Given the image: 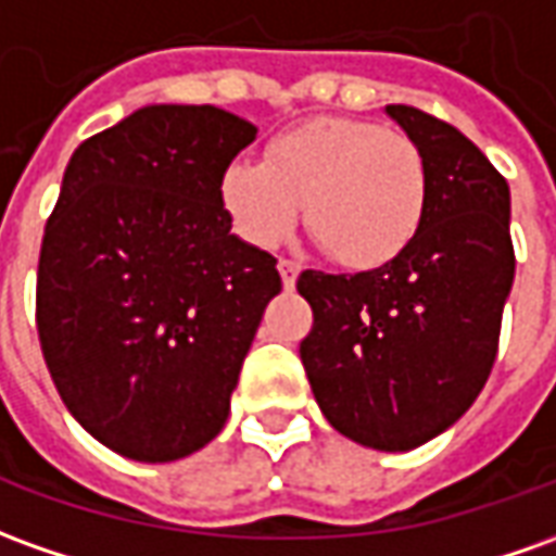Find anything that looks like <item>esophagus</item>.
<instances>
[{
	"instance_id": "1",
	"label": "esophagus",
	"mask_w": 556,
	"mask_h": 556,
	"mask_svg": "<svg viewBox=\"0 0 556 556\" xmlns=\"http://www.w3.org/2000/svg\"><path fill=\"white\" fill-rule=\"evenodd\" d=\"M300 263L296 260H278V271H281V281H285L287 290L296 287V278H300Z\"/></svg>"
}]
</instances>
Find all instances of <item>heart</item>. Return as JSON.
<instances>
[{
    "instance_id": "b5f03b06",
    "label": "heart",
    "mask_w": 556,
    "mask_h": 556,
    "mask_svg": "<svg viewBox=\"0 0 556 556\" xmlns=\"http://www.w3.org/2000/svg\"><path fill=\"white\" fill-rule=\"evenodd\" d=\"M220 199L248 241L271 248L300 220L351 269L384 266L415 241L430 202L415 141L357 117H317L224 168Z\"/></svg>"
}]
</instances>
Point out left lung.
Wrapping results in <instances>:
<instances>
[{
	"instance_id": "obj_1",
	"label": "left lung",
	"mask_w": 556,
	"mask_h": 556,
	"mask_svg": "<svg viewBox=\"0 0 556 556\" xmlns=\"http://www.w3.org/2000/svg\"><path fill=\"white\" fill-rule=\"evenodd\" d=\"M430 175L424 227L372 271L305 269L315 312L300 357L320 412L375 451H412L457 424L484 388L515 281L508 184L472 141L412 105L384 109Z\"/></svg>"
}]
</instances>
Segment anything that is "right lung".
Segmentation results:
<instances>
[{"label": "right lung", "mask_w": 556, "mask_h": 556, "mask_svg": "<svg viewBox=\"0 0 556 556\" xmlns=\"http://www.w3.org/2000/svg\"><path fill=\"white\" fill-rule=\"evenodd\" d=\"M256 126L144 105L72 154L38 256L41 354L72 417L139 463L224 430L271 296L275 256L232 236L224 168Z\"/></svg>", "instance_id": "1"}]
</instances>
